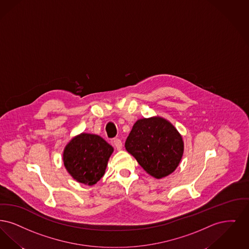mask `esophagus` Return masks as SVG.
Listing matches in <instances>:
<instances>
[{
	"label": "esophagus",
	"mask_w": 249,
	"mask_h": 249,
	"mask_svg": "<svg viewBox=\"0 0 249 249\" xmlns=\"http://www.w3.org/2000/svg\"><path fill=\"white\" fill-rule=\"evenodd\" d=\"M113 144H114V146H115V148L120 151V150H122V148H123V143H122V141L119 139H114L113 140Z\"/></svg>",
	"instance_id": "34e87169"
}]
</instances>
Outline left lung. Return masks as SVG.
I'll list each match as a JSON object with an SVG mask.
<instances>
[{
  "mask_svg": "<svg viewBox=\"0 0 249 249\" xmlns=\"http://www.w3.org/2000/svg\"><path fill=\"white\" fill-rule=\"evenodd\" d=\"M125 150L141 167L157 179L173 173L182 159V136L161 116L138 120L127 137Z\"/></svg>",
  "mask_w": 249,
  "mask_h": 249,
  "instance_id": "obj_1",
  "label": "left lung"
}]
</instances>
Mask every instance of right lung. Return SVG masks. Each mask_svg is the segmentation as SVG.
<instances>
[{
    "label": "right lung",
    "mask_w": 249,
    "mask_h": 249,
    "mask_svg": "<svg viewBox=\"0 0 249 249\" xmlns=\"http://www.w3.org/2000/svg\"><path fill=\"white\" fill-rule=\"evenodd\" d=\"M112 152V146L101 137L81 133L67 143L62 159L73 179L93 186L104 176Z\"/></svg>",
    "instance_id": "obj_1"
}]
</instances>
